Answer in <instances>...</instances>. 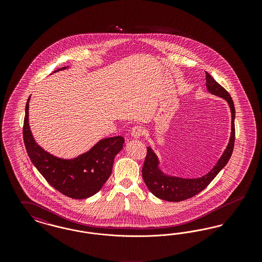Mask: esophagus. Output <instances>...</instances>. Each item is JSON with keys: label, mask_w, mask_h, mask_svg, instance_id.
I'll use <instances>...</instances> for the list:
<instances>
[{"label": "esophagus", "mask_w": 262, "mask_h": 262, "mask_svg": "<svg viewBox=\"0 0 262 262\" xmlns=\"http://www.w3.org/2000/svg\"><path fill=\"white\" fill-rule=\"evenodd\" d=\"M143 134H144V129L140 125H136L132 129V137L134 138H139Z\"/></svg>", "instance_id": "esophagus-1"}]
</instances>
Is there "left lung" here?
<instances>
[{
    "label": "left lung",
    "instance_id": "8db88e82",
    "mask_svg": "<svg viewBox=\"0 0 262 262\" xmlns=\"http://www.w3.org/2000/svg\"><path fill=\"white\" fill-rule=\"evenodd\" d=\"M206 88L213 95L224 98L230 106L232 114V132L228 146L211 171L196 179H184L164 174L159 168L158 157L153 150L147 147V154L142 167V178L150 191L160 200L179 202L196 195L211 183L212 180L224 168L232 156L235 144L236 111L234 102L228 91L208 73H206Z\"/></svg>",
    "mask_w": 262,
    "mask_h": 262
}]
</instances>
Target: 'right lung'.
<instances>
[{"label":"right lung","instance_id":"add662e5","mask_svg":"<svg viewBox=\"0 0 262 262\" xmlns=\"http://www.w3.org/2000/svg\"><path fill=\"white\" fill-rule=\"evenodd\" d=\"M69 67L56 70L54 73ZM29 100L25 106L24 141L27 154L44 179L62 194L83 200L97 193L112 174L115 156L123 149V137H108L98 141L88 152L74 159L56 157L39 146L28 123Z\"/></svg>","mask_w":262,"mask_h":262}]
</instances>
